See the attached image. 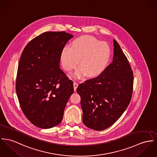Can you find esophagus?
Returning <instances> with one entry per match:
<instances>
[{"label": "esophagus", "mask_w": 157, "mask_h": 157, "mask_svg": "<svg viewBox=\"0 0 157 157\" xmlns=\"http://www.w3.org/2000/svg\"><path fill=\"white\" fill-rule=\"evenodd\" d=\"M78 86V84L77 82H73V88H74V90H75V91L76 90V88H77Z\"/></svg>", "instance_id": "34e87169"}]
</instances>
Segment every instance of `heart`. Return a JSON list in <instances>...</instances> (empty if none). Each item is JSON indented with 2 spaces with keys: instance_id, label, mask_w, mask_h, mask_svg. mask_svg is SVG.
<instances>
[{
  "instance_id": "1",
  "label": "heart",
  "mask_w": 157,
  "mask_h": 157,
  "mask_svg": "<svg viewBox=\"0 0 157 157\" xmlns=\"http://www.w3.org/2000/svg\"><path fill=\"white\" fill-rule=\"evenodd\" d=\"M110 57V49L106 42H100L91 36H82L75 39L71 48L63 49L60 55L61 66L70 72L79 67L73 73L75 78H82L86 75L94 77L103 72ZM79 63H78V60Z\"/></svg>"
}]
</instances>
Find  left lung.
Returning a JSON list of instances; mask_svg holds the SVG:
<instances>
[{
  "instance_id": "obj_1",
  "label": "left lung",
  "mask_w": 157,
  "mask_h": 157,
  "mask_svg": "<svg viewBox=\"0 0 157 157\" xmlns=\"http://www.w3.org/2000/svg\"><path fill=\"white\" fill-rule=\"evenodd\" d=\"M112 63L100 75L78 85L82 121L101 131L113 125L128 107L132 96L133 73L127 58L113 39Z\"/></svg>"
}]
</instances>
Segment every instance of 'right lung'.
Instances as JSON below:
<instances>
[{"mask_svg": "<svg viewBox=\"0 0 157 157\" xmlns=\"http://www.w3.org/2000/svg\"><path fill=\"white\" fill-rule=\"evenodd\" d=\"M64 32H48L25 46L19 61L16 92L25 116L35 126L50 128L60 123L72 81L60 68L61 52L73 37Z\"/></svg>", "mask_w": 157, "mask_h": 157, "instance_id": "obj_1", "label": "right lung"}]
</instances>
